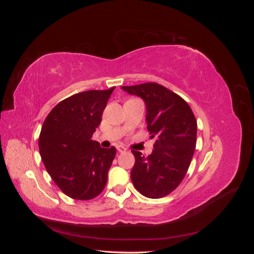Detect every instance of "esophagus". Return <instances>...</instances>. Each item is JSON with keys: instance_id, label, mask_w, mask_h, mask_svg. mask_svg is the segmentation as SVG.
I'll list each match as a JSON object with an SVG mask.
<instances>
[{"instance_id": "obj_1", "label": "esophagus", "mask_w": 254, "mask_h": 254, "mask_svg": "<svg viewBox=\"0 0 254 254\" xmlns=\"http://www.w3.org/2000/svg\"><path fill=\"white\" fill-rule=\"evenodd\" d=\"M117 149H118L119 152H124V151H126V148L123 147V146H118Z\"/></svg>"}]
</instances>
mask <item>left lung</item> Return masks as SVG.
Segmentation results:
<instances>
[{"label":"left lung","instance_id":"obj_1","mask_svg":"<svg viewBox=\"0 0 254 254\" xmlns=\"http://www.w3.org/2000/svg\"><path fill=\"white\" fill-rule=\"evenodd\" d=\"M122 89L145 102L150 139L156 137L148 157L132 150V183L143 196L162 198L177 189L189 170L196 147L195 115L182 97L159 83L145 82Z\"/></svg>","mask_w":254,"mask_h":254}]
</instances>
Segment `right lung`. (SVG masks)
Returning <instances> with one entry per match:
<instances>
[{
	"label": "right lung",
	"instance_id": "obj_1",
	"mask_svg": "<svg viewBox=\"0 0 254 254\" xmlns=\"http://www.w3.org/2000/svg\"><path fill=\"white\" fill-rule=\"evenodd\" d=\"M115 87L80 92L61 101L45 119L39 135L42 162L56 186L77 200L102 193L115 147L92 140Z\"/></svg>",
	"mask_w": 254,
	"mask_h": 254
}]
</instances>
